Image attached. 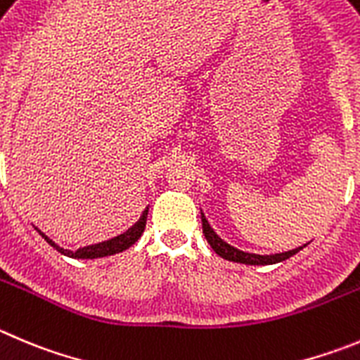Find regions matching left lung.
Wrapping results in <instances>:
<instances>
[{
  "label": "left lung",
  "instance_id": "obj_1",
  "mask_svg": "<svg viewBox=\"0 0 360 360\" xmlns=\"http://www.w3.org/2000/svg\"><path fill=\"white\" fill-rule=\"evenodd\" d=\"M200 218H202V233H204V236H206L210 247L217 252L218 256L224 257V259H227V261H233V263L261 264V266H266V264H277V263H282V261L290 259L291 256H295L297 252H300L302 248L307 245L305 243V245H302V247L293 248V250L281 252V254H270V256H268V254H254V252H245V250H240V248L233 247V245H229L226 240H221V238L214 233V229L211 227V224L207 221L206 214H204L202 211H200Z\"/></svg>",
  "mask_w": 360,
  "mask_h": 360
}]
</instances>
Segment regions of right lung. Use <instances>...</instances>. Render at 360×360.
<instances>
[{
    "label": "right lung",
    "instance_id": "obj_1",
    "mask_svg": "<svg viewBox=\"0 0 360 360\" xmlns=\"http://www.w3.org/2000/svg\"><path fill=\"white\" fill-rule=\"evenodd\" d=\"M147 213H149V206L142 211L140 218L134 221L133 226L129 227L127 231H124L122 234L115 238H110L106 241H99V243H92V245H85V247H79L78 250H69V248L60 247L56 241H53L51 238L46 236V233L35 227L37 233L44 238V240L48 241L53 248L63 254L67 257H72V259H101V257H108L113 256V254H120V252L127 250L131 245H134L136 241L140 240V236L143 234V229H146V221H147Z\"/></svg>",
    "mask_w": 360,
    "mask_h": 360
}]
</instances>
